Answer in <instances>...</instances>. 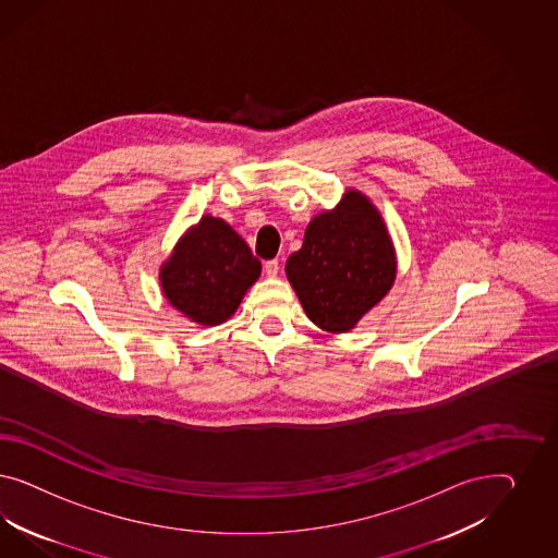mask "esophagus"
I'll use <instances>...</instances> for the list:
<instances>
[{
	"instance_id": "obj_1",
	"label": "esophagus",
	"mask_w": 558,
	"mask_h": 558,
	"mask_svg": "<svg viewBox=\"0 0 558 558\" xmlns=\"http://www.w3.org/2000/svg\"><path fill=\"white\" fill-rule=\"evenodd\" d=\"M264 270H266V274H268L270 278L278 276V271H280V262H278V259H270V262H266V264H264Z\"/></svg>"
}]
</instances>
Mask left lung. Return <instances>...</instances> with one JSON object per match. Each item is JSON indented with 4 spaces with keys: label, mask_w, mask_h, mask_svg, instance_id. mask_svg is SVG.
Listing matches in <instances>:
<instances>
[{
    "label": "left lung",
    "mask_w": 558,
    "mask_h": 558,
    "mask_svg": "<svg viewBox=\"0 0 558 558\" xmlns=\"http://www.w3.org/2000/svg\"><path fill=\"white\" fill-rule=\"evenodd\" d=\"M287 276L311 322L333 333L352 329L397 276L389 233L371 201L348 192L336 210L311 220Z\"/></svg>",
    "instance_id": "1"
}]
</instances>
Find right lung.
I'll list each match as a JSON object with an SVG mask.
<instances>
[{
    "instance_id": "obj_1",
    "label": "right lung",
    "mask_w": 558,
    "mask_h": 558,
    "mask_svg": "<svg viewBox=\"0 0 558 558\" xmlns=\"http://www.w3.org/2000/svg\"><path fill=\"white\" fill-rule=\"evenodd\" d=\"M259 271L250 245L225 220L206 215L175 245L161 268V287L192 322L219 325L235 313Z\"/></svg>"
}]
</instances>
